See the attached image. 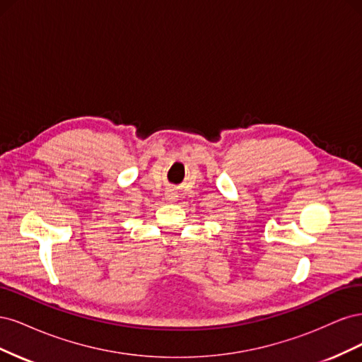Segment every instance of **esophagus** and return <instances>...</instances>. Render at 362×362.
Segmentation results:
<instances>
[{
    "label": "esophagus",
    "mask_w": 362,
    "mask_h": 362,
    "mask_svg": "<svg viewBox=\"0 0 362 362\" xmlns=\"http://www.w3.org/2000/svg\"><path fill=\"white\" fill-rule=\"evenodd\" d=\"M169 199H170V201H172V199H175V198H173V196H170V198H169Z\"/></svg>",
    "instance_id": "esophagus-1"
}]
</instances>
